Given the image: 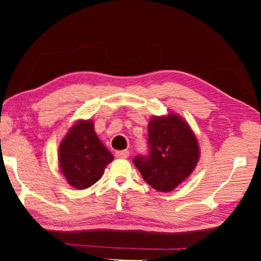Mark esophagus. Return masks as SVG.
Instances as JSON below:
<instances>
[{
  "instance_id": "1",
  "label": "esophagus",
  "mask_w": 261,
  "mask_h": 261,
  "mask_svg": "<svg viewBox=\"0 0 261 261\" xmlns=\"http://www.w3.org/2000/svg\"><path fill=\"white\" fill-rule=\"evenodd\" d=\"M129 154H130V152L126 151V149H124V151H116V152H115V156L126 159L127 156H129Z\"/></svg>"
}]
</instances>
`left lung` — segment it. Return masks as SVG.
<instances>
[{"mask_svg":"<svg viewBox=\"0 0 261 261\" xmlns=\"http://www.w3.org/2000/svg\"><path fill=\"white\" fill-rule=\"evenodd\" d=\"M147 144L148 154L137 155L134 165L156 191H173L189 177L199 159L196 136L175 114L149 121Z\"/></svg>","mask_w":261,"mask_h":261,"instance_id":"left-lung-1","label":"left lung"}]
</instances>
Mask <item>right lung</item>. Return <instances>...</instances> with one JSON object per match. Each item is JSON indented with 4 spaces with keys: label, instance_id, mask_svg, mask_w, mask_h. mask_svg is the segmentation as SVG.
I'll return each instance as SVG.
<instances>
[{
    "label": "right lung",
    "instance_id": "obj_1",
    "mask_svg": "<svg viewBox=\"0 0 261 261\" xmlns=\"http://www.w3.org/2000/svg\"><path fill=\"white\" fill-rule=\"evenodd\" d=\"M62 173L71 187L84 190L102 177L113 154L101 143L92 121H79L62 140L59 148Z\"/></svg>",
    "mask_w": 261,
    "mask_h": 261
}]
</instances>
